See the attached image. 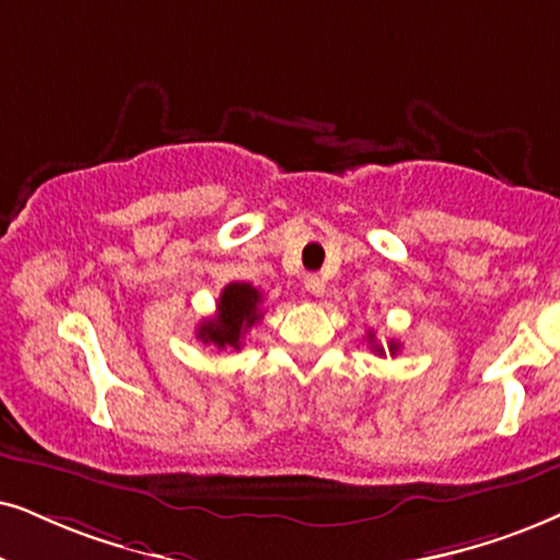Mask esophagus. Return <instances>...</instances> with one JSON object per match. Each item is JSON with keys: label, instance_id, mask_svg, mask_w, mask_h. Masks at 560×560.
I'll use <instances>...</instances> for the list:
<instances>
[{"label": "esophagus", "instance_id": "1", "mask_svg": "<svg viewBox=\"0 0 560 560\" xmlns=\"http://www.w3.org/2000/svg\"><path fill=\"white\" fill-rule=\"evenodd\" d=\"M304 287H307V292L315 294V296L325 294V279H323V276H317V273H310L307 279H304Z\"/></svg>", "mask_w": 560, "mask_h": 560}]
</instances>
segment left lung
Wrapping results in <instances>:
<instances>
[{
  "label": "left lung",
  "instance_id": "8db88e82",
  "mask_svg": "<svg viewBox=\"0 0 560 560\" xmlns=\"http://www.w3.org/2000/svg\"><path fill=\"white\" fill-rule=\"evenodd\" d=\"M370 343H372V349L380 353V357H385V351L390 353V357H395V353H398V349H400V343H395V341H390V343L385 346V349H382V346L374 343V332H372V330H370Z\"/></svg>",
  "mask_w": 560,
  "mask_h": 560
}]
</instances>
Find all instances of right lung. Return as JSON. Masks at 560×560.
<instances>
[{
	"label": "right lung",
	"mask_w": 560,
	"mask_h": 560,
	"mask_svg": "<svg viewBox=\"0 0 560 560\" xmlns=\"http://www.w3.org/2000/svg\"><path fill=\"white\" fill-rule=\"evenodd\" d=\"M260 313V292L245 281H232L222 289L217 302V315L198 325L196 338L214 349H240L245 332L256 325Z\"/></svg>",
	"instance_id": "add662e5"
}]
</instances>
